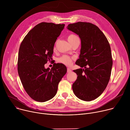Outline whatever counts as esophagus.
I'll use <instances>...</instances> for the list:
<instances>
[{"mask_svg": "<svg viewBox=\"0 0 130 130\" xmlns=\"http://www.w3.org/2000/svg\"><path fill=\"white\" fill-rule=\"evenodd\" d=\"M67 71L68 73H70V72H71L72 71L71 69L70 68H67Z\"/></svg>", "mask_w": 130, "mask_h": 130, "instance_id": "1", "label": "esophagus"}]
</instances>
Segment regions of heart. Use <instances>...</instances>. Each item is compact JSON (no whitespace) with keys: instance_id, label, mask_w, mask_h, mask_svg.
Masks as SVG:
<instances>
[{"instance_id":"heart-1","label":"heart","mask_w":130,"mask_h":130,"mask_svg":"<svg viewBox=\"0 0 130 130\" xmlns=\"http://www.w3.org/2000/svg\"><path fill=\"white\" fill-rule=\"evenodd\" d=\"M78 39L79 38L78 36L73 34H70L68 36V41L70 43V44ZM73 59V58L70 57L66 55H64L59 59V61L66 65H70L71 64Z\"/></svg>"}]
</instances>
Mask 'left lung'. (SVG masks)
I'll return each instance as SVG.
<instances>
[{
  "instance_id": "left-lung-1",
  "label": "left lung",
  "mask_w": 130,
  "mask_h": 130,
  "mask_svg": "<svg viewBox=\"0 0 130 130\" xmlns=\"http://www.w3.org/2000/svg\"><path fill=\"white\" fill-rule=\"evenodd\" d=\"M67 29L78 35L81 42L79 59L76 62L81 68L73 70L78 77L72 84L73 91L82 100H95L104 91L110 79L113 60L109 44L100 29L91 23L71 24Z\"/></svg>"
}]
</instances>
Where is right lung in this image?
I'll use <instances>...</instances> for the list:
<instances>
[{
  "mask_svg": "<svg viewBox=\"0 0 130 130\" xmlns=\"http://www.w3.org/2000/svg\"><path fill=\"white\" fill-rule=\"evenodd\" d=\"M65 24L43 22L36 25L25 37L19 51L18 75L28 95L44 102L56 95L58 84L67 72L63 64H53L50 69L44 65L51 60L53 47Z\"/></svg>",
  "mask_w": 130,
  "mask_h": 130,
  "instance_id": "1",
  "label": "right lung"
}]
</instances>
